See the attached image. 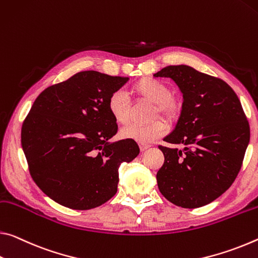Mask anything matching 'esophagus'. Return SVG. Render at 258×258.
<instances>
[{"instance_id": "obj_1", "label": "esophagus", "mask_w": 258, "mask_h": 258, "mask_svg": "<svg viewBox=\"0 0 258 258\" xmlns=\"http://www.w3.org/2000/svg\"><path fill=\"white\" fill-rule=\"evenodd\" d=\"M139 147H140V150L141 151H145V150H147V149L149 148L150 145L149 144H141V142H140V144H139Z\"/></svg>"}]
</instances>
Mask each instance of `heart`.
I'll return each instance as SVG.
<instances>
[{
	"mask_svg": "<svg viewBox=\"0 0 258 258\" xmlns=\"http://www.w3.org/2000/svg\"><path fill=\"white\" fill-rule=\"evenodd\" d=\"M131 92L149 103H153L151 118L162 116L167 120L178 119L182 111V99L178 94L171 93L165 83L154 78L145 77L137 81ZM108 110L113 120L124 125L128 121V103L124 94L114 92L108 100ZM167 132V124L163 119H156L148 125H127L122 127L119 136L126 140H133L139 144H148L155 139L163 137Z\"/></svg>",
	"mask_w": 258,
	"mask_h": 258,
	"instance_id": "1",
	"label": "heart"
}]
</instances>
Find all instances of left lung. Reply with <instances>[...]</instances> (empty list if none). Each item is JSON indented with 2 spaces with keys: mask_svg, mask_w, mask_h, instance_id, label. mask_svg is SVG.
I'll return each instance as SVG.
<instances>
[{
  "mask_svg": "<svg viewBox=\"0 0 258 258\" xmlns=\"http://www.w3.org/2000/svg\"><path fill=\"white\" fill-rule=\"evenodd\" d=\"M154 77L171 78L183 107L175 130L158 146L164 164L157 172L162 195L194 209L215 201L234 182L242 166L250 127L235 92L224 80L187 65H169Z\"/></svg>",
  "mask_w": 258,
  "mask_h": 258,
  "instance_id": "1",
  "label": "left lung"
}]
</instances>
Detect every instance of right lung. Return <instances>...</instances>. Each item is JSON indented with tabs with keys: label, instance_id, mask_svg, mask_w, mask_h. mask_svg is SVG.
<instances>
[{
	"label": "right lung",
	"instance_id": "right-lung-1",
	"mask_svg": "<svg viewBox=\"0 0 258 258\" xmlns=\"http://www.w3.org/2000/svg\"><path fill=\"white\" fill-rule=\"evenodd\" d=\"M128 81L81 71L49 86L23 121L22 147L32 179L44 194L70 209L89 210L117 193L118 167L136 158V141L109 144L118 126L108 100Z\"/></svg>",
	"mask_w": 258,
	"mask_h": 258
}]
</instances>
